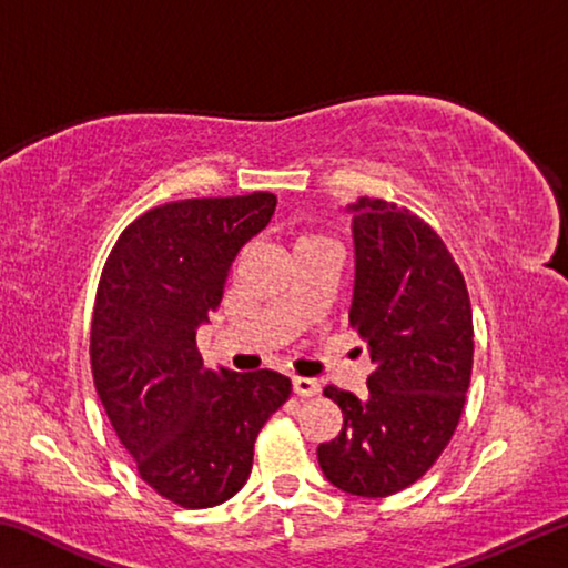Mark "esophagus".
<instances>
[{
    "label": "esophagus",
    "mask_w": 568,
    "mask_h": 568,
    "mask_svg": "<svg viewBox=\"0 0 568 568\" xmlns=\"http://www.w3.org/2000/svg\"><path fill=\"white\" fill-rule=\"evenodd\" d=\"M293 393H295V396H301V398H313V396H318V393H321V383L313 381V378L295 376L293 378Z\"/></svg>",
    "instance_id": "esophagus-1"
}]
</instances>
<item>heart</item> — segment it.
<instances>
[{
  "label": "heart",
  "mask_w": 568,
  "mask_h": 568,
  "mask_svg": "<svg viewBox=\"0 0 568 568\" xmlns=\"http://www.w3.org/2000/svg\"><path fill=\"white\" fill-rule=\"evenodd\" d=\"M315 243H328L323 235H315V233H303L297 235L295 240V247H303V245H315Z\"/></svg>",
  "instance_id": "b5f03b06"
}]
</instances>
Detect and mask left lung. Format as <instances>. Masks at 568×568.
Here are the masks:
<instances>
[{"instance_id":"left-lung-1","label":"left lung","mask_w":568,"mask_h":568,"mask_svg":"<svg viewBox=\"0 0 568 568\" xmlns=\"http://www.w3.org/2000/svg\"><path fill=\"white\" fill-rule=\"evenodd\" d=\"M353 215L355 283L348 321L368 345V396L328 386L343 428L318 446L325 478L365 498L398 494L444 454L474 368L466 281L426 220L361 197Z\"/></svg>"}]
</instances>
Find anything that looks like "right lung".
Here are the masks:
<instances>
[{"instance_id":"1","label":"right lung","mask_w":568,"mask_h":568,"mask_svg":"<svg viewBox=\"0 0 568 568\" xmlns=\"http://www.w3.org/2000/svg\"><path fill=\"white\" fill-rule=\"evenodd\" d=\"M275 203L253 192L152 207L122 230L100 277L94 388L140 478L182 508L217 506L245 486L257 434L291 396L275 371L205 368L195 341Z\"/></svg>"}]
</instances>
